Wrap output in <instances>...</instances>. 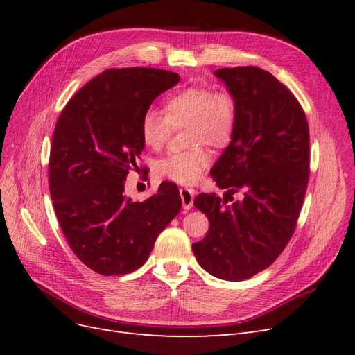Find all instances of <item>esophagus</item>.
I'll return each mask as SVG.
<instances>
[{
	"label": "esophagus",
	"mask_w": 355,
	"mask_h": 355,
	"mask_svg": "<svg viewBox=\"0 0 355 355\" xmlns=\"http://www.w3.org/2000/svg\"><path fill=\"white\" fill-rule=\"evenodd\" d=\"M179 192H180V198H182V206H184L185 210H189L192 207V204H194L196 191L191 188H180Z\"/></svg>",
	"instance_id": "obj_1"
}]
</instances>
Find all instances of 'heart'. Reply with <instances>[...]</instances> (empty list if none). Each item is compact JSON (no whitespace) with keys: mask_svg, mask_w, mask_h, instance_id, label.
I'll return each mask as SVG.
<instances>
[{"mask_svg":"<svg viewBox=\"0 0 355 355\" xmlns=\"http://www.w3.org/2000/svg\"><path fill=\"white\" fill-rule=\"evenodd\" d=\"M166 116L153 110L141 120V135L146 146L166 145L173 128H187V151L171 153L155 161V173L176 184H194L211 163V154L202 145L223 148L237 125V102L230 92L191 85L178 92L164 105Z\"/></svg>","mask_w":355,"mask_h":355,"instance_id":"obj_1","label":"heart"}]
</instances>
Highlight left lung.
<instances>
[{
    "label": "left lung",
    "instance_id": "1",
    "mask_svg": "<svg viewBox=\"0 0 355 355\" xmlns=\"http://www.w3.org/2000/svg\"><path fill=\"white\" fill-rule=\"evenodd\" d=\"M214 75L237 102V125L210 170L223 198L194 200L209 231L192 252L211 275L243 282L266 270L295 232L309 178V128L302 106L272 73L237 67Z\"/></svg>",
    "mask_w": 355,
    "mask_h": 355
}]
</instances>
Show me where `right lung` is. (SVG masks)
I'll list each match as a JSON object with an SVG mask.
<instances>
[{"label":"right lung","mask_w":355,"mask_h":355,"mask_svg":"<svg viewBox=\"0 0 355 355\" xmlns=\"http://www.w3.org/2000/svg\"><path fill=\"white\" fill-rule=\"evenodd\" d=\"M180 77L155 68L106 69L63 108L53 133L49 187L60 228L75 256L102 275L141 268L182 207L163 182L142 202L124 196L125 178L144 151L142 115Z\"/></svg>","instance_id":"1"}]
</instances>
